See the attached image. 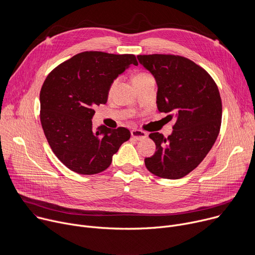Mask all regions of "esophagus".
Returning a JSON list of instances; mask_svg holds the SVG:
<instances>
[{"label":"esophagus","mask_w":255,"mask_h":255,"mask_svg":"<svg viewBox=\"0 0 255 255\" xmlns=\"http://www.w3.org/2000/svg\"><path fill=\"white\" fill-rule=\"evenodd\" d=\"M131 135H132L133 138H135L137 140H142V139L147 137V133L146 132H144L142 130H138V129H133L131 131Z\"/></svg>","instance_id":"obj_1"}]
</instances>
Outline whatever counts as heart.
<instances>
[{"mask_svg":"<svg viewBox=\"0 0 255 255\" xmlns=\"http://www.w3.org/2000/svg\"><path fill=\"white\" fill-rule=\"evenodd\" d=\"M147 78H151V76H150L149 74H146V72H139V74H137V75L135 76L134 81L143 80V79H147ZM118 84H119V78L115 79V80L111 83L110 87H109V91H108L109 95H111V94L114 92V90L116 89V87L118 86Z\"/></svg>","mask_w":255,"mask_h":255,"instance_id":"obj_1","label":"heart"}]
</instances>
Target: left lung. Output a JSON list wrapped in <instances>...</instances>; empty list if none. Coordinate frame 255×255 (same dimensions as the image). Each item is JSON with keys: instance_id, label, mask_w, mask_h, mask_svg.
<instances>
[{"instance_id": "1", "label": "left lung", "mask_w": 255, "mask_h": 255, "mask_svg": "<svg viewBox=\"0 0 255 255\" xmlns=\"http://www.w3.org/2000/svg\"><path fill=\"white\" fill-rule=\"evenodd\" d=\"M156 80L157 108L174 119L167 137L153 132V156L147 169L162 178L177 179L194 170L206 157L220 132L222 101L213 78L193 60L174 54L138 55Z\"/></svg>"}]
</instances>
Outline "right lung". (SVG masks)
Masks as SVG:
<instances>
[{"instance_id": "right-lung-1", "label": "right lung", "mask_w": 255, "mask_h": 255, "mask_svg": "<svg viewBox=\"0 0 255 255\" xmlns=\"http://www.w3.org/2000/svg\"><path fill=\"white\" fill-rule=\"evenodd\" d=\"M134 54L81 52L57 65L40 91V121L53 153L70 170L96 174L130 139L127 128L93 129L94 108L107 103L111 83L130 65Z\"/></svg>"}]
</instances>
